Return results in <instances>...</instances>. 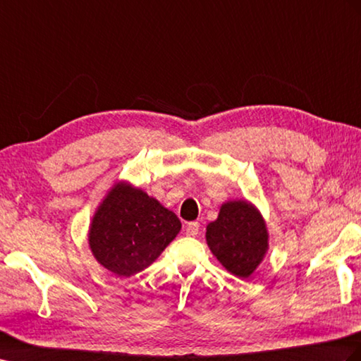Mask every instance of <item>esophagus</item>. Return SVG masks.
<instances>
[{
	"label": "esophagus",
	"mask_w": 361,
	"mask_h": 361,
	"mask_svg": "<svg viewBox=\"0 0 361 361\" xmlns=\"http://www.w3.org/2000/svg\"><path fill=\"white\" fill-rule=\"evenodd\" d=\"M199 228H200V225H199L197 221H191V223H188V225H187L185 233H187L188 237H196L197 233H199Z\"/></svg>",
	"instance_id": "34e87169"
}]
</instances>
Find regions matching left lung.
<instances>
[{
  "label": "left lung",
  "instance_id": "left-lung-1",
  "mask_svg": "<svg viewBox=\"0 0 361 361\" xmlns=\"http://www.w3.org/2000/svg\"><path fill=\"white\" fill-rule=\"evenodd\" d=\"M266 223L258 209L246 200L223 203L219 217L207 226L211 252L232 275L249 278L269 247Z\"/></svg>",
  "mask_w": 361,
  "mask_h": 361
}]
</instances>
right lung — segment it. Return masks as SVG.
I'll return each mask as SVG.
<instances>
[{"label": "right lung", "instance_id": "add662e5", "mask_svg": "<svg viewBox=\"0 0 361 361\" xmlns=\"http://www.w3.org/2000/svg\"><path fill=\"white\" fill-rule=\"evenodd\" d=\"M180 220L142 190L120 182L92 219V255L112 274L129 278L149 267L178 235Z\"/></svg>", "mask_w": 361, "mask_h": 361}]
</instances>
